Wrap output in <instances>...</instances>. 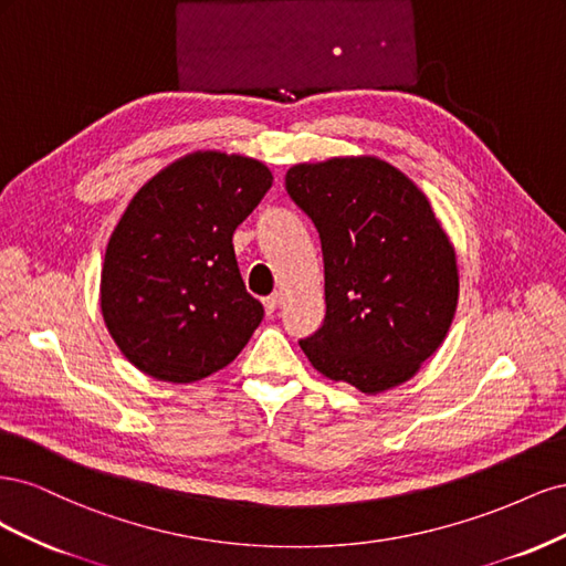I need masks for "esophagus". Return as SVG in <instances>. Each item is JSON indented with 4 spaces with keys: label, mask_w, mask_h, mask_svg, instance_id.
<instances>
[{
    "label": "esophagus",
    "mask_w": 566,
    "mask_h": 566,
    "mask_svg": "<svg viewBox=\"0 0 566 566\" xmlns=\"http://www.w3.org/2000/svg\"><path fill=\"white\" fill-rule=\"evenodd\" d=\"M262 304H264L266 314H269V316H273V314L279 312V306H281V295H279V293H273V295L264 297V300H262Z\"/></svg>",
    "instance_id": "1"
}]
</instances>
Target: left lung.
<instances>
[{"mask_svg":"<svg viewBox=\"0 0 566 566\" xmlns=\"http://www.w3.org/2000/svg\"><path fill=\"white\" fill-rule=\"evenodd\" d=\"M285 191L323 252L325 318L302 352L325 378L366 394L413 378L458 304L455 252L424 193L378 158L295 165Z\"/></svg>","mask_w":566,"mask_h":566,"instance_id":"obj_1","label":"left lung"}]
</instances>
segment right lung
<instances>
[{
    "label": "right lung",
    "mask_w": 566,
    "mask_h": 566,
    "mask_svg": "<svg viewBox=\"0 0 566 566\" xmlns=\"http://www.w3.org/2000/svg\"><path fill=\"white\" fill-rule=\"evenodd\" d=\"M271 181L252 158L198 150L132 198L106 248L101 312L142 373L196 382L248 345L264 310L245 290L233 231Z\"/></svg>",
    "instance_id": "1"
}]
</instances>
